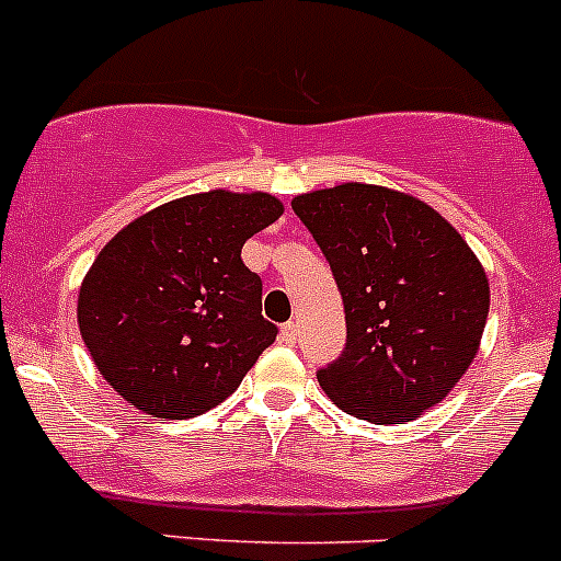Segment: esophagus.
I'll return each instance as SVG.
<instances>
[{
  "label": "esophagus",
  "instance_id": "1",
  "mask_svg": "<svg viewBox=\"0 0 561 561\" xmlns=\"http://www.w3.org/2000/svg\"><path fill=\"white\" fill-rule=\"evenodd\" d=\"M297 335H300V324L297 322H286L284 328H280V341H284V344H295Z\"/></svg>",
  "mask_w": 561,
  "mask_h": 561
}]
</instances>
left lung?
Masks as SVG:
<instances>
[{"mask_svg": "<svg viewBox=\"0 0 561 561\" xmlns=\"http://www.w3.org/2000/svg\"><path fill=\"white\" fill-rule=\"evenodd\" d=\"M330 261L346 346L317 380L344 413L402 424L435 408L479 352L490 308L484 266L446 217L377 184L291 201Z\"/></svg>", "mask_w": 561, "mask_h": 561, "instance_id": "left-lung-1", "label": "left lung"}]
</instances>
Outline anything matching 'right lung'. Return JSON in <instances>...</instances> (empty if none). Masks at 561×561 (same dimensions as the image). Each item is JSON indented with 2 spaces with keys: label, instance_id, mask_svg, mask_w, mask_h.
<instances>
[{
  "label": "right lung",
  "instance_id": "right-lung-1",
  "mask_svg": "<svg viewBox=\"0 0 561 561\" xmlns=\"http://www.w3.org/2000/svg\"><path fill=\"white\" fill-rule=\"evenodd\" d=\"M280 215L270 192H197L101 248L79 289V333L126 402L153 419H192L237 391L277 335L242 244Z\"/></svg>",
  "mask_w": 561,
  "mask_h": 561
}]
</instances>
